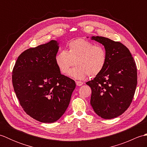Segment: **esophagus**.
<instances>
[{
	"label": "esophagus",
	"mask_w": 147,
	"mask_h": 147,
	"mask_svg": "<svg viewBox=\"0 0 147 147\" xmlns=\"http://www.w3.org/2000/svg\"><path fill=\"white\" fill-rule=\"evenodd\" d=\"M76 83L77 86H82L83 83L82 82H80V81H76Z\"/></svg>",
	"instance_id": "1"
}]
</instances>
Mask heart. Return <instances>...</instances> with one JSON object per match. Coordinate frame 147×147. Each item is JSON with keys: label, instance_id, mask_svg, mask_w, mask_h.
<instances>
[{"label": "heart", "instance_id": "heart-1", "mask_svg": "<svg viewBox=\"0 0 147 147\" xmlns=\"http://www.w3.org/2000/svg\"><path fill=\"white\" fill-rule=\"evenodd\" d=\"M55 62L62 73L67 74L74 64L69 75L83 80L88 75L97 76L104 69L107 62V52L104 47L95 45L88 40L78 38L68 44V51H62L56 55Z\"/></svg>", "mask_w": 147, "mask_h": 147}]
</instances>
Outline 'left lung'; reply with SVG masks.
Wrapping results in <instances>:
<instances>
[{
	"mask_svg": "<svg viewBox=\"0 0 147 147\" xmlns=\"http://www.w3.org/2000/svg\"><path fill=\"white\" fill-rule=\"evenodd\" d=\"M92 39L104 46L107 62L100 73L86 83L92 89L90 104L102 118H115L123 114L133 101L137 85L136 62L120 42L98 36Z\"/></svg>",
	"mask_w": 147,
	"mask_h": 147,
	"instance_id": "obj_1",
	"label": "left lung"
}]
</instances>
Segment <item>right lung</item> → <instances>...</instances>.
Segmentation results:
<instances>
[{
    "mask_svg": "<svg viewBox=\"0 0 147 147\" xmlns=\"http://www.w3.org/2000/svg\"><path fill=\"white\" fill-rule=\"evenodd\" d=\"M58 49L55 40L27 49L12 69V85L21 106L42 123H54L64 114L76 87L56 64Z\"/></svg>",
    "mask_w": 147,
    "mask_h": 147,
    "instance_id": "1",
    "label": "right lung"
}]
</instances>
